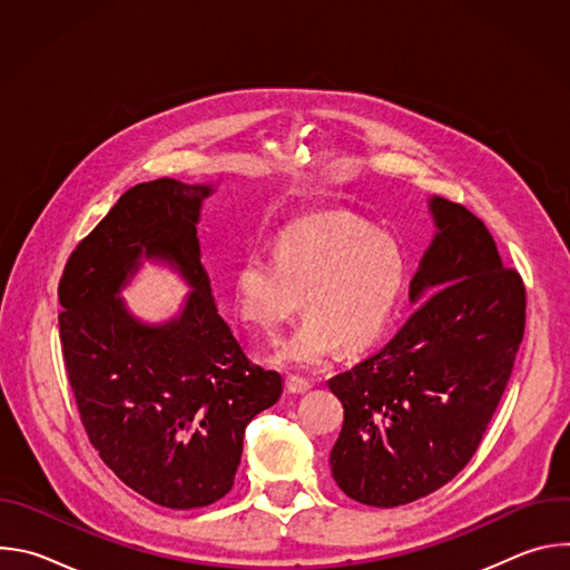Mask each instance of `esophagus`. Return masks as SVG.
Wrapping results in <instances>:
<instances>
[{
    "instance_id": "1",
    "label": "esophagus",
    "mask_w": 570,
    "mask_h": 570,
    "mask_svg": "<svg viewBox=\"0 0 570 570\" xmlns=\"http://www.w3.org/2000/svg\"><path fill=\"white\" fill-rule=\"evenodd\" d=\"M286 387L291 394H306L311 390V381L302 379V376H288Z\"/></svg>"
}]
</instances>
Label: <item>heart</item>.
<instances>
[{
    "mask_svg": "<svg viewBox=\"0 0 570 570\" xmlns=\"http://www.w3.org/2000/svg\"><path fill=\"white\" fill-rule=\"evenodd\" d=\"M409 279V264L394 236L343 209L288 223L273 243V257L250 253L234 273L240 315L279 334L297 313L306 317L277 350L275 363L317 367L336 347L358 352L381 338Z\"/></svg>",
    "mask_w": 570,
    "mask_h": 570,
    "instance_id": "heart-1",
    "label": "heart"
}]
</instances>
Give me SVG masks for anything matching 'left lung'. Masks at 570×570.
I'll return each mask as SVG.
<instances>
[{
    "instance_id": "obj_1",
    "label": "left lung",
    "mask_w": 570,
    "mask_h": 570,
    "mask_svg": "<svg viewBox=\"0 0 570 570\" xmlns=\"http://www.w3.org/2000/svg\"><path fill=\"white\" fill-rule=\"evenodd\" d=\"M429 209L435 234L411 282L420 306L381 352L330 379L345 409L332 475L363 505L413 503L464 469L523 341L525 288L484 223L438 196Z\"/></svg>"
}]
</instances>
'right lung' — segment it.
<instances>
[{"label":"right lung","instance_id":"1","mask_svg":"<svg viewBox=\"0 0 570 570\" xmlns=\"http://www.w3.org/2000/svg\"><path fill=\"white\" fill-rule=\"evenodd\" d=\"M216 185L159 178L128 189L71 253L58 297L71 392L101 460L144 499L205 508L234 484L243 433L282 396V376L253 365L220 317L200 262L198 220ZM144 261L190 288L165 323L120 297Z\"/></svg>","mask_w":570,"mask_h":570}]
</instances>
